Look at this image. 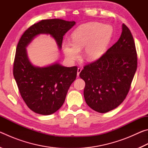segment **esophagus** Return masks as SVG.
<instances>
[{
  "label": "esophagus",
  "instance_id": "1",
  "mask_svg": "<svg viewBox=\"0 0 148 148\" xmlns=\"http://www.w3.org/2000/svg\"><path fill=\"white\" fill-rule=\"evenodd\" d=\"M82 70V68H80V67H78V68H77V76H79V73H80V72H81Z\"/></svg>",
  "mask_w": 148,
  "mask_h": 148
}]
</instances>
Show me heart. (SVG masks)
Here are the masks:
<instances>
[{
	"label": "heart",
	"instance_id": "obj_1",
	"mask_svg": "<svg viewBox=\"0 0 148 148\" xmlns=\"http://www.w3.org/2000/svg\"><path fill=\"white\" fill-rule=\"evenodd\" d=\"M112 32L111 27L98 22H89L77 27L72 35V42L66 41L62 45L67 59L74 61L79 56L80 49L89 61L100 58L104 53Z\"/></svg>",
	"mask_w": 148,
	"mask_h": 148
}]
</instances>
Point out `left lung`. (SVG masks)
Wrapping results in <instances>:
<instances>
[{
	"instance_id": "left-lung-1",
	"label": "left lung",
	"mask_w": 148,
	"mask_h": 148,
	"mask_svg": "<svg viewBox=\"0 0 148 148\" xmlns=\"http://www.w3.org/2000/svg\"><path fill=\"white\" fill-rule=\"evenodd\" d=\"M137 69V53L131 31L122 25L121 36L103 56L84 67L79 77L86 83L87 104L106 113L121 104L131 87Z\"/></svg>"
}]
</instances>
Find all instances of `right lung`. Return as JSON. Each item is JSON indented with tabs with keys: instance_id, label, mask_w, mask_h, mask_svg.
<instances>
[{
	"instance_id": "obj_1",
	"label": "right lung",
	"mask_w": 148,
	"mask_h": 148,
	"mask_svg": "<svg viewBox=\"0 0 148 148\" xmlns=\"http://www.w3.org/2000/svg\"><path fill=\"white\" fill-rule=\"evenodd\" d=\"M76 22L60 19H44L26 30L17 44L13 74L23 101L30 109L41 115H50L63 104L71 85L76 78L77 66L65 67L56 62L35 66L29 61L26 47L35 37L49 34L61 49L63 36Z\"/></svg>"
}]
</instances>
